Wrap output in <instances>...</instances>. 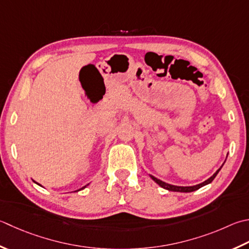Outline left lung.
<instances>
[{
  "label": "left lung",
  "instance_id": "1",
  "mask_svg": "<svg viewBox=\"0 0 249 249\" xmlns=\"http://www.w3.org/2000/svg\"><path fill=\"white\" fill-rule=\"evenodd\" d=\"M221 167H222V166H221ZM221 167L219 168V169L217 170V172H216L215 174H213L211 178H208L207 180H205V181L202 182V183L196 184V186H192V187H178V186H173V184H168V183L164 182V181H162V180H160V179L155 178V177H153V176H151V178H152V179L154 180V181L159 184V186H160L162 188L168 190V191H174V192H193V191H196V190H198L199 188H202V187H204V186H206V184L211 183V182L213 181V180L215 179V177L217 176V174L219 173V170L221 169Z\"/></svg>",
  "mask_w": 249,
  "mask_h": 249
}]
</instances>
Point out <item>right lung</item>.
Masks as SVG:
<instances>
[{
	"mask_svg": "<svg viewBox=\"0 0 249 249\" xmlns=\"http://www.w3.org/2000/svg\"><path fill=\"white\" fill-rule=\"evenodd\" d=\"M85 187H86V186H85ZM85 187H83V188H82V189H84V188H85Z\"/></svg>",
	"mask_w": 249,
	"mask_h": 249,
	"instance_id": "right-lung-1",
	"label": "right lung"
}]
</instances>
